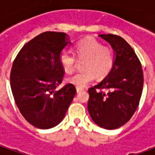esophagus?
Instances as JSON below:
<instances>
[{"instance_id": "1", "label": "esophagus", "mask_w": 155, "mask_h": 155, "mask_svg": "<svg viewBox=\"0 0 155 155\" xmlns=\"http://www.w3.org/2000/svg\"><path fill=\"white\" fill-rule=\"evenodd\" d=\"M84 91V89H82V88H79V87H76V91H77V93H80L81 91Z\"/></svg>"}]
</instances>
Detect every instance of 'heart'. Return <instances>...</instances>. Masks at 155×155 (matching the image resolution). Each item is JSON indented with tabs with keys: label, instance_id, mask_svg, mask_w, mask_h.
<instances>
[{
	"label": "heart",
	"instance_id": "b5f03b06",
	"mask_svg": "<svg viewBox=\"0 0 155 155\" xmlns=\"http://www.w3.org/2000/svg\"><path fill=\"white\" fill-rule=\"evenodd\" d=\"M74 54L67 51H61L60 62L66 74H71L78 65L79 61H84L85 71L68 78L67 82L76 87L84 88L94 81L95 77L103 80L110 74L115 63V54L113 48L104 46L101 41L92 37L83 39L74 45Z\"/></svg>",
	"mask_w": 155,
	"mask_h": 155
}]
</instances>
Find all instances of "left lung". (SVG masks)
<instances>
[{"instance_id":"1","label":"left lung","mask_w":155,"mask_h":155,"mask_svg":"<svg viewBox=\"0 0 155 155\" xmlns=\"http://www.w3.org/2000/svg\"><path fill=\"white\" fill-rule=\"evenodd\" d=\"M99 36L110 44L116 57L110 74L88 90V110L99 126L115 130L126 124L139 106L143 71L134 50L123 38L112 34Z\"/></svg>"}]
</instances>
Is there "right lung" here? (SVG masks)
Here are the masks:
<instances>
[{
  "instance_id": "obj_1",
  "label": "right lung",
  "mask_w": 155,
  "mask_h": 155,
  "mask_svg": "<svg viewBox=\"0 0 155 155\" xmlns=\"http://www.w3.org/2000/svg\"><path fill=\"white\" fill-rule=\"evenodd\" d=\"M68 40L63 32H43L21 49L12 64L11 88L15 104L25 120L39 129L61 123L76 93L72 84L56 90L64 77L59 57Z\"/></svg>"
}]
</instances>
